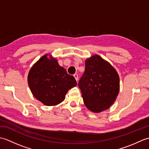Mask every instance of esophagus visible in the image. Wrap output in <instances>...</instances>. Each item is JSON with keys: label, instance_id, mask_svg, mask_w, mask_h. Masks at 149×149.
I'll return each mask as SVG.
<instances>
[{"label": "esophagus", "instance_id": "1", "mask_svg": "<svg viewBox=\"0 0 149 149\" xmlns=\"http://www.w3.org/2000/svg\"><path fill=\"white\" fill-rule=\"evenodd\" d=\"M74 77H75V80H76V81H78V75H77V74H75L74 75Z\"/></svg>", "mask_w": 149, "mask_h": 149}]
</instances>
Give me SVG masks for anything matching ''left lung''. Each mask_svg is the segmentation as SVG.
Segmentation results:
<instances>
[{"label":"left lung","mask_w":149,"mask_h":149,"mask_svg":"<svg viewBox=\"0 0 149 149\" xmlns=\"http://www.w3.org/2000/svg\"><path fill=\"white\" fill-rule=\"evenodd\" d=\"M78 86L87 108L100 113L115 101L120 90V78L109 63L95 54L85 61V70Z\"/></svg>","instance_id":"8db88e82"}]
</instances>
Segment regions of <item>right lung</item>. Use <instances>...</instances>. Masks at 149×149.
<instances>
[{"mask_svg":"<svg viewBox=\"0 0 149 149\" xmlns=\"http://www.w3.org/2000/svg\"><path fill=\"white\" fill-rule=\"evenodd\" d=\"M49 56H42L32 66L27 77L34 97L48 106L63 102L68 91L77 85L74 77L68 74L58 60Z\"/></svg>","mask_w":149,"mask_h":149,"instance_id":"1","label":"right lung"}]
</instances>
